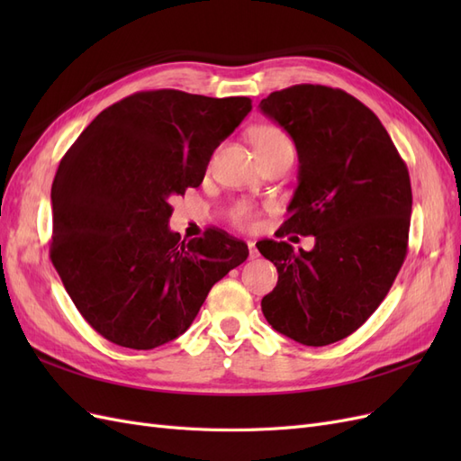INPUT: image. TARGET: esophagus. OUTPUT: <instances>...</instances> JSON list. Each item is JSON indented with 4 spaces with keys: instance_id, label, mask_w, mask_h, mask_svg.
<instances>
[{
    "instance_id": "esophagus-1",
    "label": "esophagus",
    "mask_w": 461,
    "mask_h": 461,
    "mask_svg": "<svg viewBox=\"0 0 461 461\" xmlns=\"http://www.w3.org/2000/svg\"><path fill=\"white\" fill-rule=\"evenodd\" d=\"M248 249H249V259H256L259 254H258V248H256V242L254 240H248Z\"/></svg>"
}]
</instances>
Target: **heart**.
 <instances>
[{
	"label": "heart",
	"mask_w": 461,
	"mask_h": 461,
	"mask_svg": "<svg viewBox=\"0 0 461 461\" xmlns=\"http://www.w3.org/2000/svg\"><path fill=\"white\" fill-rule=\"evenodd\" d=\"M252 138H254V144H256V151L294 149V148H292V142H290L288 134L283 129L275 127V124H261V127L254 129ZM232 219H234V222H239V225L248 227V225H252V222H254L256 213H254L252 205L239 203V205L234 207Z\"/></svg>",
	"instance_id": "1"
}]
</instances>
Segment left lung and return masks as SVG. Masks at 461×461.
<instances>
[{"label":"left lung","instance_id":"obj_1","mask_svg":"<svg viewBox=\"0 0 461 461\" xmlns=\"http://www.w3.org/2000/svg\"><path fill=\"white\" fill-rule=\"evenodd\" d=\"M259 109L296 144L298 186L281 236H315L310 252L261 240L278 281L261 300L269 325L305 346L350 337L379 308L408 254V167L369 107L339 88L296 85Z\"/></svg>","mask_w":461,"mask_h":461}]
</instances>
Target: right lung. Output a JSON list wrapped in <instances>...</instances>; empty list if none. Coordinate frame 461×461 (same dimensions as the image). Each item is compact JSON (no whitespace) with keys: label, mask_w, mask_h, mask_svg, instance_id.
Returning <instances> with one entry per match:
<instances>
[{"label":"right lung","mask_w":461,"mask_h":461,"mask_svg":"<svg viewBox=\"0 0 461 461\" xmlns=\"http://www.w3.org/2000/svg\"><path fill=\"white\" fill-rule=\"evenodd\" d=\"M249 97L136 92L109 105L63 156L51 186L50 258L67 294L109 342L151 350L180 337L209 290L248 258L219 229L180 240L171 198L198 188Z\"/></svg>","instance_id":"obj_1"}]
</instances>
